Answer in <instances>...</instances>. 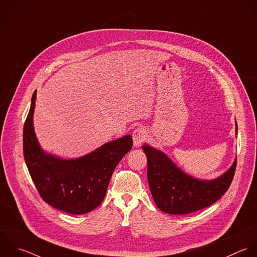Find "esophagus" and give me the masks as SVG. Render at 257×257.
<instances>
[{
  "instance_id": "1",
  "label": "esophagus",
  "mask_w": 257,
  "mask_h": 257,
  "mask_svg": "<svg viewBox=\"0 0 257 257\" xmlns=\"http://www.w3.org/2000/svg\"><path fill=\"white\" fill-rule=\"evenodd\" d=\"M132 137H133V142H134V146L135 147H138L140 146L144 140L146 139L147 137V133H146V130L142 127H139L137 129L134 130L133 134H132Z\"/></svg>"
}]
</instances>
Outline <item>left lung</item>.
Returning a JSON list of instances; mask_svg holds the SVG:
<instances>
[{
    "mask_svg": "<svg viewBox=\"0 0 257 257\" xmlns=\"http://www.w3.org/2000/svg\"><path fill=\"white\" fill-rule=\"evenodd\" d=\"M235 134L237 123L235 121ZM147 156L148 184L156 206L167 214H188L216 202L229 188L236 167L219 177L202 180L186 174L164 152L147 144L142 146Z\"/></svg>",
    "mask_w": 257,
    "mask_h": 257,
    "instance_id": "1",
    "label": "left lung"
}]
</instances>
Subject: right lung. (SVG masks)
Returning <instances> with one entry per match:
<instances>
[{
	"label": "right lung",
	"mask_w": 257,
	"mask_h": 257,
	"mask_svg": "<svg viewBox=\"0 0 257 257\" xmlns=\"http://www.w3.org/2000/svg\"><path fill=\"white\" fill-rule=\"evenodd\" d=\"M36 96L37 91L32 96L23 131L24 158L32 180L43 200L52 207L70 214L88 213L103 201L115 167L132 149V136L108 142L75 159L46 153L34 130Z\"/></svg>",
	"instance_id": "obj_1"
}]
</instances>
